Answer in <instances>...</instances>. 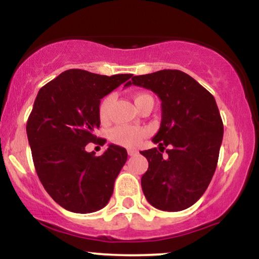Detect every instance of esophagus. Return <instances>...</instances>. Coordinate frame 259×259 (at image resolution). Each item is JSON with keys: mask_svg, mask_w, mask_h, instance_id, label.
<instances>
[{"mask_svg": "<svg viewBox=\"0 0 259 259\" xmlns=\"http://www.w3.org/2000/svg\"><path fill=\"white\" fill-rule=\"evenodd\" d=\"M138 153H139V151L134 150V148H129V150H127V154H129V156H136Z\"/></svg>", "mask_w": 259, "mask_h": 259, "instance_id": "1", "label": "esophagus"}]
</instances>
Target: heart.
<instances>
[{
	"label": "heart",
	"instance_id": "obj_1",
	"mask_svg": "<svg viewBox=\"0 0 259 259\" xmlns=\"http://www.w3.org/2000/svg\"><path fill=\"white\" fill-rule=\"evenodd\" d=\"M151 97L150 95L144 94V92H139L134 97L135 101V105H138L139 102H141L142 100ZM115 96L113 94L107 95L101 100L99 105V118L101 123H107L109 120V115H111V109L114 103ZM147 135V130L145 127H139V126H129V125H120L115 126L114 129L111 130L109 133V139L114 144L120 145L124 147H135L138 146L140 142L142 141V139Z\"/></svg>",
	"mask_w": 259,
	"mask_h": 259
}]
</instances>
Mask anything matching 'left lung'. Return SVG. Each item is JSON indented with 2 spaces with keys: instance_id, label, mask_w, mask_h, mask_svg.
<instances>
[{
  "instance_id": "obj_1",
  "label": "left lung",
  "mask_w": 259,
  "mask_h": 259,
  "mask_svg": "<svg viewBox=\"0 0 259 259\" xmlns=\"http://www.w3.org/2000/svg\"><path fill=\"white\" fill-rule=\"evenodd\" d=\"M132 84L153 91L162 101L160 127L152 139L158 148L140 152L148 160L141 178L145 197L157 209H186L204 194L218 163L224 126L214 97L177 69L135 75Z\"/></svg>"
}]
</instances>
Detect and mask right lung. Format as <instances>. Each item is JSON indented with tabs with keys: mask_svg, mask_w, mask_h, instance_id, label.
<instances>
[{
	"mask_svg": "<svg viewBox=\"0 0 259 259\" xmlns=\"http://www.w3.org/2000/svg\"><path fill=\"white\" fill-rule=\"evenodd\" d=\"M132 76L69 69L38 91L26 123L32 160L47 194L67 210L96 212L111 198L126 150L109 145L102 156H95L85 147L105 144L95 135L101 99L123 82L129 85Z\"/></svg>",
	"mask_w": 259,
	"mask_h": 259,
	"instance_id": "1",
	"label": "right lung"
}]
</instances>
